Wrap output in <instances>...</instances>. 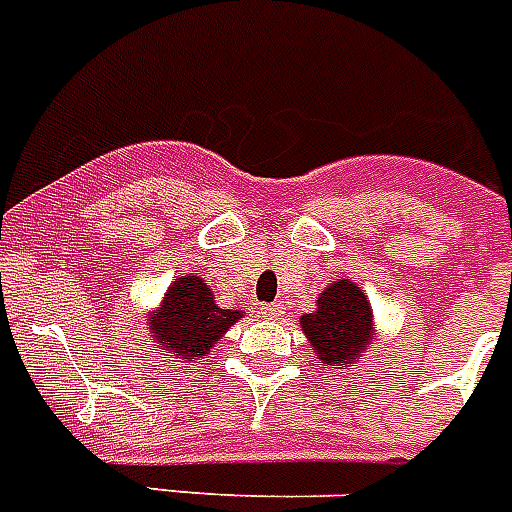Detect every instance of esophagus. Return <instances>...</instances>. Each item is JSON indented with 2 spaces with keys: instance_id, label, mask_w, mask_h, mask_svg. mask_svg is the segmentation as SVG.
<instances>
[{
  "instance_id": "34e87169",
  "label": "esophagus",
  "mask_w": 512,
  "mask_h": 512,
  "mask_svg": "<svg viewBox=\"0 0 512 512\" xmlns=\"http://www.w3.org/2000/svg\"><path fill=\"white\" fill-rule=\"evenodd\" d=\"M284 315V307L279 302H271V305H261V318L266 320H277Z\"/></svg>"
}]
</instances>
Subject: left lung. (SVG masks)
I'll return each instance as SVG.
<instances>
[{"mask_svg": "<svg viewBox=\"0 0 512 512\" xmlns=\"http://www.w3.org/2000/svg\"><path fill=\"white\" fill-rule=\"evenodd\" d=\"M300 325L312 351L320 356V364L330 369L354 364L374 338L372 305L364 289L348 279H338L323 289L318 310L302 315Z\"/></svg>", "mask_w": 512, "mask_h": 512, "instance_id": "obj_1", "label": "left lung"}]
</instances>
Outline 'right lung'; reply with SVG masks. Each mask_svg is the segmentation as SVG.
<instances>
[{
    "label": "right lung",
    "mask_w": 512,
    "mask_h": 512,
    "mask_svg": "<svg viewBox=\"0 0 512 512\" xmlns=\"http://www.w3.org/2000/svg\"><path fill=\"white\" fill-rule=\"evenodd\" d=\"M241 318L243 310L215 305L210 284L202 277H179L148 323L153 351H164V359H205L217 338Z\"/></svg>",
    "instance_id": "right-lung-1"
}]
</instances>
